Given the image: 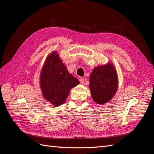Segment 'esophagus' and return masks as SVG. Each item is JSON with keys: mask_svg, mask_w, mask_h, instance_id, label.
I'll list each match as a JSON object with an SVG mask.
<instances>
[{"mask_svg": "<svg viewBox=\"0 0 154 154\" xmlns=\"http://www.w3.org/2000/svg\"><path fill=\"white\" fill-rule=\"evenodd\" d=\"M80 82H81L82 84H84V83H85V80H84V79H83V78H80Z\"/></svg>", "mask_w": 154, "mask_h": 154, "instance_id": "obj_1", "label": "esophagus"}]
</instances>
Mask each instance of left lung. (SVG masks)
Segmentation results:
<instances>
[{
    "mask_svg": "<svg viewBox=\"0 0 154 154\" xmlns=\"http://www.w3.org/2000/svg\"><path fill=\"white\" fill-rule=\"evenodd\" d=\"M90 88L97 104L106 103L112 98L118 88V76L110 63L95 67L90 76Z\"/></svg>",
    "mask_w": 154,
    "mask_h": 154,
    "instance_id": "1",
    "label": "left lung"
}]
</instances>
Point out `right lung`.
Instances as JSON below:
<instances>
[{
    "label": "right lung",
    "instance_id": "add662e5",
    "mask_svg": "<svg viewBox=\"0 0 154 154\" xmlns=\"http://www.w3.org/2000/svg\"><path fill=\"white\" fill-rule=\"evenodd\" d=\"M79 83L78 79L69 73L57 53L48 56L40 75V87L46 100L55 106L62 105L71 88Z\"/></svg>",
    "mask_w": 154,
    "mask_h": 154
}]
</instances>
